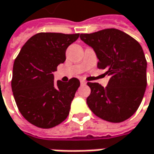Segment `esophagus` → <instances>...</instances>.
I'll return each instance as SVG.
<instances>
[{"label":"esophagus","instance_id":"obj_1","mask_svg":"<svg viewBox=\"0 0 154 154\" xmlns=\"http://www.w3.org/2000/svg\"><path fill=\"white\" fill-rule=\"evenodd\" d=\"M80 83H81V85H86V81H85V80H80Z\"/></svg>","mask_w":154,"mask_h":154}]
</instances>
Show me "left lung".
Masks as SVG:
<instances>
[{"label":"left lung","mask_w":154,"mask_h":154,"mask_svg":"<svg viewBox=\"0 0 154 154\" xmlns=\"http://www.w3.org/2000/svg\"><path fill=\"white\" fill-rule=\"evenodd\" d=\"M94 50L98 68L110 76L106 87L87 83L91 94L86 102L98 117L111 122L129 119L137 110L146 88L147 63L140 44L117 29L80 34Z\"/></svg>","instance_id":"8db88e82"}]
</instances>
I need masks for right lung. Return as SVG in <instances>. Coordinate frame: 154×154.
I'll use <instances>...</instances> for the list:
<instances>
[{
  "label": "right lung",
  "instance_id": "1",
  "mask_svg": "<svg viewBox=\"0 0 154 154\" xmlns=\"http://www.w3.org/2000/svg\"><path fill=\"white\" fill-rule=\"evenodd\" d=\"M79 34L40 32L30 38L13 65L11 88L17 106L30 123L49 129L69 116L80 85L77 78L54 80L57 66L66 60V49Z\"/></svg>",
  "mask_w": 154,
  "mask_h": 154
}]
</instances>
